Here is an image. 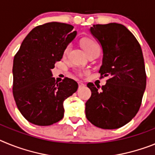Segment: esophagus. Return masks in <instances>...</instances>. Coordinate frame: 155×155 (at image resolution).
I'll return each instance as SVG.
<instances>
[{"mask_svg":"<svg viewBox=\"0 0 155 155\" xmlns=\"http://www.w3.org/2000/svg\"><path fill=\"white\" fill-rule=\"evenodd\" d=\"M78 85H79V88H81V87H84V84L82 82H78Z\"/></svg>","mask_w":155,"mask_h":155,"instance_id":"1","label":"esophagus"}]
</instances>
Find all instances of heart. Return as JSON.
I'll return each mask as SVG.
<instances>
[{"label":"heart","mask_w":155,"mask_h":155,"mask_svg":"<svg viewBox=\"0 0 155 155\" xmlns=\"http://www.w3.org/2000/svg\"><path fill=\"white\" fill-rule=\"evenodd\" d=\"M82 45H83V48L86 51L87 54L89 52L92 51L94 50H100V47H99V44L95 41V40H92V39H85L82 41ZM70 50V45L67 46L66 48L64 49V54L66 55L68 53Z\"/></svg>","instance_id":"b5f03b06"}]
</instances>
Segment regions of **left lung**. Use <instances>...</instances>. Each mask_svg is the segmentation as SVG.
Returning <instances> with one entry per match:
<instances>
[{"label":"left lung","mask_w":155,"mask_h":155,"mask_svg":"<svg viewBox=\"0 0 155 155\" xmlns=\"http://www.w3.org/2000/svg\"><path fill=\"white\" fill-rule=\"evenodd\" d=\"M90 32L103 51L99 72L108 79L102 87L87 84L91 97L86 102V116L97 127L118 129L130 122L140 107L147 80L142 50L122 24L93 25Z\"/></svg>","instance_id":"obj_1"}]
</instances>
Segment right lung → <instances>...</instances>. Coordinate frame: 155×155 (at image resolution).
<instances>
[{"label": "right lung", "instance_id": "right-lung-1", "mask_svg": "<svg viewBox=\"0 0 155 155\" xmlns=\"http://www.w3.org/2000/svg\"><path fill=\"white\" fill-rule=\"evenodd\" d=\"M73 26L57 21L35 27L21 43L13 61V96L24 118L37 126H50L64 116V101L77 91L69 78L56 82L51 70L75 39Z\"/></svg>", "mask_w": 155, "mask_h": 155}]
</instances>
